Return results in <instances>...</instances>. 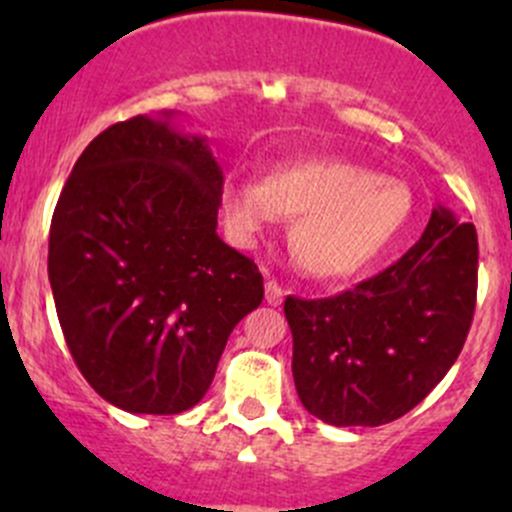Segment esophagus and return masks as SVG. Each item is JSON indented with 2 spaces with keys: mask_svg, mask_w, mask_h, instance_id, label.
Returning a JSON list of instances; mask_svg holds the SVG:
<instances>
[{
  "mask_svg": "<svg viewBox=\"0 0 512 512\" xmlns=\"http://www.w3.org/2000/svg\"><path fill=\"white\" fill-rule=\"evenodd\" d=\"M265 299L267 304H272V307H277V304H282V299H285V289L277 280H267L265 282Z\"/></svg>",
  "mask_w": 512,
  "mask_h": 512,
  "instance_id": "obj_1",
  "label": "esophagus"
}]
</instances>
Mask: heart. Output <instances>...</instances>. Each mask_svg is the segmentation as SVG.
<instances>
[{
	"label": "heart",
	"mask_w": 512,
	"mask_h": 512,
	"mask_svg": "<svg viewBox=\"0 0 512 512\" xmlns=\"http://www.w3.org/2000/svg\"><path fill=\"white\" fill-rule=\"evenodd\" d=\"M409 190L344 160H304L272 170L265 183L230 175L223 213L247 242L280 218H294L289 245L304 272L324 280L364 270L409 218Z\"/></svg>",
	"instance_id": "1"
}]
</instances>
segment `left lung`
<instances>
[{"instance_id": "1", "label": "left lung", "mask_w": 512, "mask_h": 512, "mask_svg": "<svg viewBox=\"0 0 512 512\" xmlns=\"http://www.w3.org/2000/svg\"><path fill=\"white\" fill-rule=\"evenodd\" d=\"M478 235L446 208L401 260L354 289L285 299L299 401L332 426H384L446 376L476 312Z\"/></svg>"}]
</instances>
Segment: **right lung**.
<instances>
[{
    "label": "right lung",
    "instance_id": "right-lung-1",
    "mask_svg": "<svg viewBox=\"0 0 512 512\" xmlns=\"http://www.w3.org/2000/svg\"><path fill=\"white\" fill-rule=\"evenodd\" d=\"M168 118L133 116L98 133L49 230L66 347L91 389L131 414L193 409L235 324L265 297L255 262L215 232L218 160Z\"/></svg>",
    "mask_w": 512,
    "mask_h": 512
}]
</instances>
